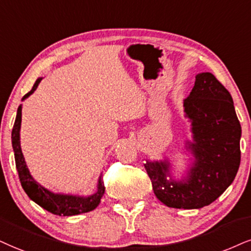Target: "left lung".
<instances>
[{
	"instance_id": "obj_1",
	"label": "left lung",
	"mask_w": 251,
	"mask_h": 251,
	"mask_svg": "<svg viewBox=\"0 0 251 251\" xmlns=\"http://www.w3.org/2000/svg\"><path fill=\"white\" fill-rule=\"evenodd\" d=\"M192 141L185 149L191 163L181 179L172 176L168 158L144 164L152 190L164 205L198 209L215 201L234 181L241 162V125L230 93L209 72L197 74L194 87L184 100Z\"/></svg>"
}]
</instances>
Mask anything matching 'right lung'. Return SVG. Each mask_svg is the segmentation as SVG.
<instances>
[{
  "mask_svg": "<svg viewBox=\"0 0 251 251\" xmlns=\"http://www.w3.org/2000/svg\"><path fill=\"white\" fill-rule=\"evenodd\" d=\"M43 78H38L36 80L35 85L29 93L24 95L22 101H24L36 91L38 87L39 82ZM21 123H22V104L18 107L16 120H15L14 128L11 132V143L12 149H14L15 162H16V169L20 177L21 185L23 190L25 191L27 197L31 200L35 201L37 205L46 209L48 212L54 215L59 216H72L82 214V213L91 212L95 209L100 203L101 198L104 194V185L102 181V177L100 176L98 180L97 192L91 196H75V194H64V193H54L48 188L37 182L35 178L31 176L27 169L25 159H24L23 152L21 149Z\"/></svg>",
  "mask_w": 251,
  "mask_h": 251,
  "instance_id": "obj_1",
  "label": "right lung"
}]
</instances>
